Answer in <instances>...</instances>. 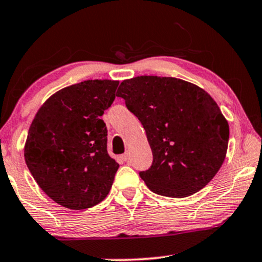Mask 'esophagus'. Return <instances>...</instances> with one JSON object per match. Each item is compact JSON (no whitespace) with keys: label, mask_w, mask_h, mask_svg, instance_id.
<instances>
[{"label":"esophagus","mask_w":262,"mask_h":262,"mask_svg":"<svg viewBox=\"0 0 262 262\" xmlns=\"http://www.w3.org/2000/svg\"><path fill=\"white\" fill-rule=\"evenodd\" d=\"M122 160H123L124 162H128L129 158H130V155H129V152H125L124 155H122Z\"/></svg>","instance_id":"obj_1"}]
</instances>
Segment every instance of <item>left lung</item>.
I'll return each mask as SVG.
<instances>
[{
    "mask_svg": "<svg viewBox=\"0 0 262 262\" xmlns=\"http://www.w3.org/2000/svg\"><path fill=\"white\" fill-rule=\"evenodd\" d=\"M117 97L146 132L154 162L140 178L152 192L191 196L219 171L230 128L204 89L180 78L138 76L122 82Z\"/></svg>",
    "mask_w": 262,
    "mask_h": 262,
    "instance_id": "8db88e82",
    "label": "left lung"
}]
</instances>
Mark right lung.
Masks as SVG:
<instances>
[{"mask_svg":"<svg viewBox=\"0 0 262 262\" xmlns=\"http://www.w3.org/2000/svg\"><path fill=\"white\" fill-rule=\"evenodd\" d=\"M118 81L88 79L49 97L30 125L24 157L30 173L55 203L74 210L107 196L120 164L107 154L101 120Z\"/></svg>","mask_w":262,"mask_h":262,"instance_id":"obj_1","label":"right lung"}]
</instances>
